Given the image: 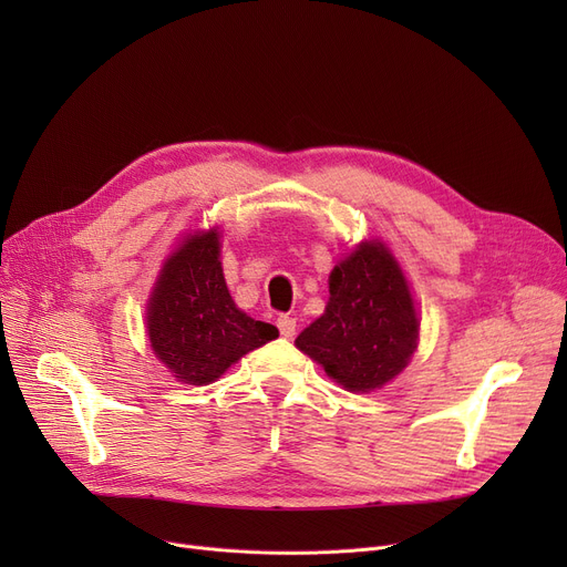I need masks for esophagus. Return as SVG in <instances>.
<instances>
[{
	"instance_id": "obj_1",
	"label": "esophagus",
	"mask_w": 567,
	"mask_h": 567,
	"mask_svg": "<svg viewBox=\"0 0 567 567\" xmlns=\"http://www.w3.org/2000/svg\"><path fill=\"white\" fill-rule=\"evenodd\" d=\"M278 329H280V336L282 338H293V333H296V319L293 317H289V315H280L278 317Z\"/></svg>"
}]
</instances>
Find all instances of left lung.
Returning a JSON list of instances; mask_svg holds the SVG:
<instances>
[{
  "instance_id": "1",
  "label": "left lung",
  "mask_w": 567,
  "mask_h": 567,
  "mask_svg": "<svg viewBox=\"0 0 567 567\" xmlns=\"http://www.w3.org/2000/svg\"><path fill=\"white\" fill-rule=\"evenodd\" d=\"M329 291V306L296 347L347 391L381 389L406 368L419 340L398 261L381 244L365 241L333 268Z\"/></svg>"
}]
</instances>
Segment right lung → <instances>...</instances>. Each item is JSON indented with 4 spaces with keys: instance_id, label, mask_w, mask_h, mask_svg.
<instances>
[{
    "instance_id": "1",
    "label": "right lung",
    "mask_w": 567,
    "mask_h": 567,
    "mask_svg": "<svg viewBox=\"0 0 567 567\" xmlns=\"http://www.w3.org/2000/svg\"><path fill=\"white\" fill-rule=\"evenodd\" d=\"M218 231L188 236L163 266L148 301L146 329L161 363L184 383L216 381L278 329L238 310L220 266Z\"/></svg>"
}]
</instances>
